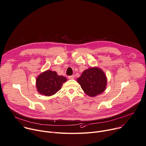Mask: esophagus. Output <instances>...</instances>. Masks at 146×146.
I'll return each mask as SVG.
<instances>
[{
  "label": "esophagus",
  "mask_w": 146,
  "mask_h": 146,
  "mask_svg": "<svg viewBox=\"0 0 146 146\" xmlns=\"http://www.w3.org/2000/svg\"><path fill=\"white\" fill-rule=\"evenodd\" d=\"M68 78L70 79V80H72V79H74V77L73 76H70L68 77Z\"/></svg>",
  "instance_id": "esophagus-1"
}]
</instances>
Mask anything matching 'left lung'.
<instances>
[{"instance_id":"1","label":"left lung","mask_w":146,"mask_h":146,"mask_svg":"<svg viewBox=\"0 0 146 146\" xmlns=\"http://www.w3.org/2000/svg\"><path fill=\"white\" fill-rule=\"evenodd\" d=\"M77 81L85 93L92 97L102 93L107 84L105 74L97 67L85 70Z\"/></svg>"}]
</instances>
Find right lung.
Wrapping results in <instances>:
<instances>
[{"label": "right lung", "instance_id": "1", "mask_svg": "<svg viewBox=\"0 0 146 146\" xmlns=\"http://www.w3.org/2000/svg\"><path fill=\"white\" fill-rule=\"evenodd\" d=\"M67 78L58 75L56 72L48 70L39 74L36 79V87L39 94L45 96L54 95L61 89Z\"/></svg>", "mask_w": 146, "mask_h": 146}]
</instances>
